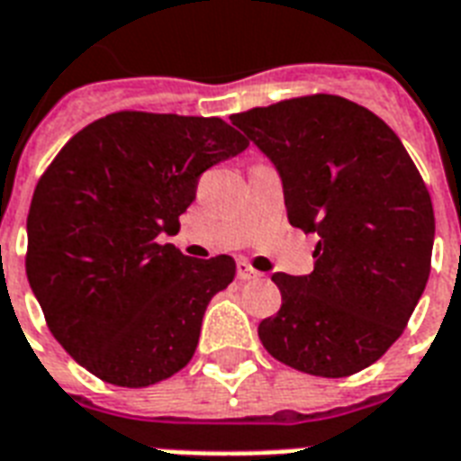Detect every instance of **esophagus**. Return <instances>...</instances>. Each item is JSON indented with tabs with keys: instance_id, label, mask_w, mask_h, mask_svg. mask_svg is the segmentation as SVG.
<instances>
[{
	"instance_id": "obj_1",
	"label": "esophagus",
	"mask_w": 461,
	"mask_h": 461,
	"mask_svg": "<svg viewBox=\"0 0 461 461\" xmlns=\"http://www.w3.org/2000/svg\"><path fill=\"white\" fill-rule=\"evenodd\" d=\"M238 279H240V281L259 279V271H255L248 262H245V259H240V262H238Z\"/></svg>"
}]
</instances>
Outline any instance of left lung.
Listing matches in <instances>:
<instances>
[{
    "mask_svg": "<svg viewBox=\"0 0 461 461\" xmlns=\"http://www.w3.org/2000/svg\"><path fill=\"white\" fill-rule=\"evenodd\" d=\"M274 163L291 226L317 233L308 276L274 274L281 310L264 348L317 377L373 366L404 331L430 274L433 202L404 144L341 95H303L230 115Z\"/></svg>",
    "mask_w": 461,
    "mask_h": 461,
    "instance_id": "8db88e82",
    "label": "left lung"
}]
</instances>
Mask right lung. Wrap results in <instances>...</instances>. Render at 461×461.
I'll return each mask as SVG.
<instances>
[{"mask_svg": "<svg viewBox=\"0 0 461 461\" xmlns=\"http://www.w3.org/2000/svg\"><path fill=\"white\" fill-rule=\"evenodd\" d=\"M221 117L122 110L74 134L28 212L26 274L52 337L117 387H149L187 366L206 305L233 257L192 259L166 242L199 175L248 149Z\"/></svg>", "mask_w": 461, "mask_h": 461, "instance_id": "add662e5", "label": "right lung"}]
</instances>
